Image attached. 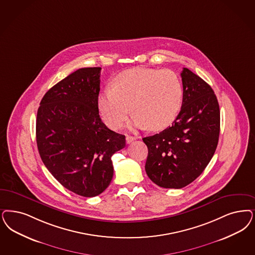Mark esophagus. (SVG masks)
<instances>
[{
    "mask_svg": "<svg viewBox=\"0 0 255 255\" xmlns=\"http://www.w3.org/2000/svg\"><path fill=\"white\" fill-rule=\"evenodd\" d=\"M133 140H135V136H132V135H126V143H127V144L132 143Z\"/></svg>",
    "mask_w": 255,
    "mask_h": 255,
    "instance_id": "esophagus-1",
    "label": "esophagus"
}]
</instances>
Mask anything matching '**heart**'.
<instances>
[{
	"label": "heart",
	"instance_id": "b5f03b06",
	"mask_svg": "<svg viewBox=\"0 0 255 255\" xmlns=\"http://www.w3.org/2000/svg\"><path fill=\"white\" fill-rule=\"evenodd\" d=\"M183 95V84L175 71L138 67L115 78L113 89L100 94L98 108L110 128L120 127L132 109L133 126L160 131L175 121Z\"/></svg>",
	"mask_w": 255,
	"mask_h": 255
}]
</instances>
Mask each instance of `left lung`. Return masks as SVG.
Wrapping results in <instances>:
<instances>
[{
  "instance_id": "1",
  "label": "left lung",
  "mask_w": 255,
  "mask_h": 255,
  "mask_svg": "<svg viewBox=\"0 0 255 255\" xmlns=\"http://www.w3.org/2000/svg\"><path fill=\"white\" fill-rule=\"evenodd\" d=\"M183 103L172 126L144 137L146 173L164 188L185 187L201 175L219 142L220 106L210 86L184 68Z\"/></svg>"
}]
</instances>
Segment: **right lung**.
I'll use <instances>...</instances> for the list:
<instances>
[{"instance_id":"obj_1","label":"right lung","mask_w":255,"mask_h":255,"mask_svg":"<svg viewBox=\"0 0 255 255\" xmlns=\"http://www.w3.org/2000/svg\"><path fill=\"white\" fill-rule=\"evenodd\" d=\"M101 68H83L49 89L36 115V144L45 167L64 187L83 197L103 193L113 178L111 157L125 135L102 122Z\"/></svg>"}]
</instances>
